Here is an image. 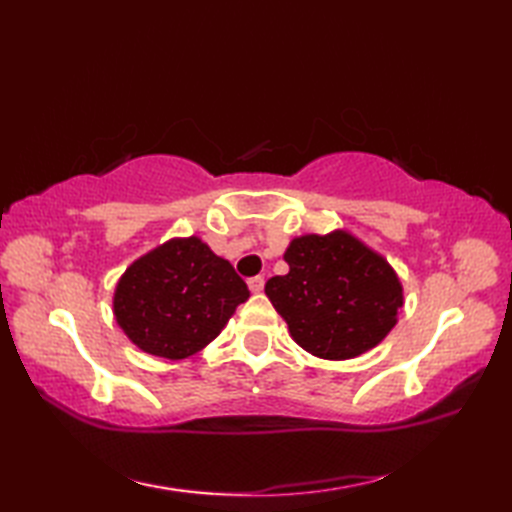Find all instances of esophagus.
Masks as SVG:
<instances>
[{"label": "esophagus", "instance_id": "obj_1", "mask_svg": "<svg viewBox=\"0 0 512 512\" xmlns=\"http://www.w3.org/2000/svg\"><path fill=\"white\" fill-rule=\"evenodd\" d=\"M264 284H266V279L262 275L248 279V288H250V292H255V295H257V292L264 290Z\"/></svg>", "mask_w": 512, "mask_h": 512}]
</instances>
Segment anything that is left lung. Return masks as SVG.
<instances>
[{
  "label": "left lung",
  "mask_w": 512,
  "mask_h": 512,
  "mask_svg": "<svg viewBox=\"0 0 512 512\" xmlns=\"http://www.w3.org/2000/svg\"><path fill=\"white\" fill-rule=\"evenodd\" d=\"M288 275L268 279L266 297L303 350L325 361L356 358L385 341L405 303L387 259L345 228L288 244Z\"/></svg>",
  "instance_id": "1"
}]
</instances>
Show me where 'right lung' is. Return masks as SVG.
Segmentation results:
<instances>
[{
  "label": "right lung",
  "instance_id": "add662e5",
  "mask_svg": "<svg viewBox=\"0 0 512 512\" xmlns=\"http://www.w3.org/2000/svg\"><path fill=\"white\" fill-rule=\"evenodd\" d=\"M248 297L235 268L191 235L171 237L129 264L112 310L138 350L182 361L209 345Z\"/></svg>",
  "mask_w": 512,
  "mask_h": 512
}]
</instances>
